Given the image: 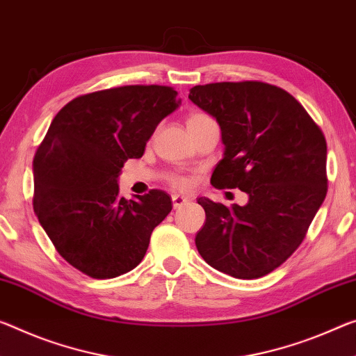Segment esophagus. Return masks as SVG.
Segmentation results:
<instances>
[{"label": "esophagus", "instance_id": "34e87169", "mask_svg": "<svg viewBox=\"0 0 356 356\" xmlns=\"http://www.w3.org/2000/svg\"><path fill=\"white\" fill-rule=\"evenodd\" d=\"M171 198H172L174 209H180L188 202V198H185V196H182V195H172Z\"/></svg>", "mask_w": 356, "mask_h": 356}]
</instances>
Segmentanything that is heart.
Here are the masks:
<instances>
[{"label":"heart","instance_id":"b5f03b06","mask_svg":"<svg viewBox=\"0 0 356 356\" xmlns=\"http://www.w3.org/2000/svg\"><path fill=\"white\" fill-rule=\"evenodd\" d=\"M209 118H211V117L202 114V112H191V114L188 115L187 125H191V123L204 122V120H209ZM169 182H171L176 188H187L188 187V180L182 177V176H172L171 179H169Z\"/></svg>","mask_w":356,"mask_h":356}]
</instances>
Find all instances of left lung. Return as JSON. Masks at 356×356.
I'll return each instance as SVG.
<instances>
[{
	"instance_id": "obj_1",
	"label": "left lung",
	"mask_w": 356,
	"mask_h": 356,
	"mask_svg": "<svg viewBox=\"0 0 356 356\" xmlns=\"http://www.w3.org/2000/svg\"><path fill=\"white\" fill-rule=\"evenodd\" d=\"M188 98L222 129L225 154L211 184L249 195L231 207L200 198L206 223L196 247L231 277H263L301 245L325 200V134L300 101L266 82L206 83Z\"/></svg>"
}]
</instances>
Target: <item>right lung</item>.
I'll use <instances>...</instances> for the list:
<instances>
[{
  "label": "right lung",
  "mask_w": 356,
  "mask_h": 356,
  "mask_svg": "<svg viewBox=\"0 0 356 356\" xmlns=\"http://www.w3.org/2000/svg\"><path fill=\"white\" fill-rule=\"evenodd\" d=\"M172 87L123 86L61 107L33 160V209L55 250L93 279L138 266L152 231L171 212L161 190L125 200L117 177L140 158L163 118L179 107Z\"/></svg>",
  "instance_id": "1"
}]
</instances>
